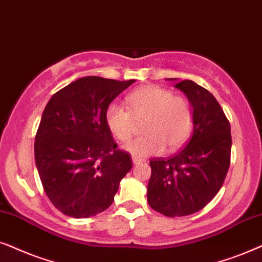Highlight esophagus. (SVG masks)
<instances>
[{
  "instance_id": "esophagus-1",
  "label": "esophagus",
  "mask_w": 262,
  "mask_h": 262,
  "mask_svg": "<svg viewBox=\"0 0 262 262\" xmlns=\"http://www.w3.org/2000/svg\"><path fill=\"white\" fill-rule=\"evenodd\" d=\"M142 162H144V159L138 158V157H133V164H135V165H137V164H140Z\"/></svg>"
}]
</instances>
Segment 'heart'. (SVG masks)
I'll list each match as a JSON object with an SVG mask.
<instances>
[{
  "instance_id": "obj_1",
  "label": "heart",
  "mask_w": 262,
  "mask_h": 262,
  "mask_svg": "<svg viewBox=\"0 0 262 262\" xmlns=\"http://www.w3.org/2000/svg\"><path fill=\"white\" fill-rule=\"evenodd\" d=\"M130 111L118 104H110L105 122L115 138L127 141L134 133L135 121H144L145 137L124 145V149L138 158L179 148L186 141L193 127V113L189 103L173 96L163 87L147 85L127 97Z\"/></svg>"
}]
</instances>
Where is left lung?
I'll list each match as a JSON object with an SVG mask.
<instances>
[{
    "mask_svg": "<svg viewBox=\"0 0 262 262\" xmlns=\"http://www.w3.org/2000/svg\"><path fill=\"white\" fill-rule=\"evenodd\" d=\"M175 87L193 107V132L176 155L149 160L147 186L148 205L166 217L189 215L206 206L223 186L231 152L230 123L213 95L191 80Z\"/></svg>",
    "mask_w": 262,
    "mask_h": 262,
    "instance_id": "obj_1",
    "label": "left lung"
}]
</instances>
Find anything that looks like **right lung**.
<instances>
[{
  "instance_id": "add662e5",
  "label": "right lung",
  "mask_w": 262,
  "mask_h": 262,
  "mask_svg": "<svg viewBox=\"0 0 262 262\" xmlns=\"http://www.w3.org/2000/svg\"><path fill=\"white\" fill-rule=\"evenodd\" d=\"M134 80L83 76L56 92L41 115L34 159L52 205L73 218H90L113 204L133 166L117 149L105 122L111 102Z\"/></svg>"
}]
</instances>
